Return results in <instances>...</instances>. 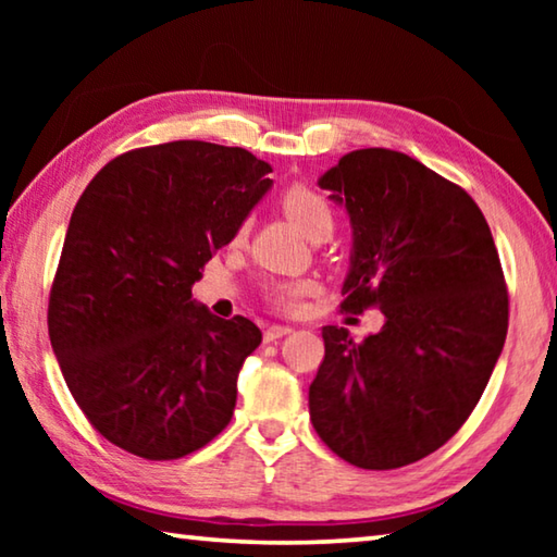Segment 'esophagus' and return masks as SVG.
<instances>
[{
    "instance_id": "34e87169",
    "label": "esophagus",
    "mask_w": 557,
    "mask_h": 557,
    "mask_svg": "<svg viewBox=\"0 0 557 557\" xmlns=\"http://www.w3.org/2000/svg\"><path fill=\"white\" fill-rule=\"evenodd\" d=\"M292 332L289 326H282V324H272V326H268L265 329V344H270V342H277V338H282V336H287Z\"/></svg>"
}]
</instances>
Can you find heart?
<instances>
[{
    "label": "heart",
    "mask_w": 557,
    "mask_h": 557,
    "mask_svg": "<svg viewBox=\"0 0 557 557\" xmlns=\"http://www.w3.org/2000/svg\"><path fill=\"white\" fill-rule=\"evenodd\" d=\"M280 206L287 213V219L297 225V228L309 235H317L319 231L332 233L334 225V209L324 194H319L314 186L305 182H295L282 188ZM245 235V225L235 231V240H240ZM309 292L307 282L299 280H275L265 287V299L270 307H275L277 312H295L299 307L301 297Z\"/></svg>",
    "instance_id": "obj_1"
}]
</instances>
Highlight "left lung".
I'll return each instance as SVG.
<instances>
[{
	"label": "left lung",
	"instance_id": "left-lung-1",
	"mask_svg": "<svg viewBox=\"0 0 557 557\" xmlns=\"http://www.w3.org/2000/svg\"><path fill=\"white\" fill-rule=\"evenodd\" d=\"M354 225L342 312L381 309L379 334L324 326L309 418L348 465L385 471L465 425L502 356L508 289L465 188L393 149H356L319 178Z\"/></svg>",
	"mask_w": 557,
	"mask_h": 557
}]
</instances>
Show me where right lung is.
<instances>
[{"instance_id":"obj_1","label":"right lung","mask_w":557,"mask_h":557,"mask_svg":"<svg viewBox=\"0 0 557 557\" xmlns=\"http://www.w3.org/2000/svg\"><path fill=\"white\" fill-rule=\"evenodd\" d=\"M270 172L243 147L178 139L115 157L75 203L49 336L83 414L129 455L186 457L233 418L240 366L262 334L196 305L191 285Z\"/></svg>"}]
</instances>
